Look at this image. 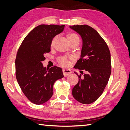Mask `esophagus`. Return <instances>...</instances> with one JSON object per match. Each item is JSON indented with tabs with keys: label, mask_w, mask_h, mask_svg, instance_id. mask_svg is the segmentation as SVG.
I'll return each instance as SVG.
<instances>
[{
	"label": "esophagus",
	"mask_w": 130,
	"mask_h": 130,
	"mask_svg": "<svg viewBox=\"0 0 130 130\" xmlns=\"http://www.w3.org/2000/svg\"><path fill=\"white\" fill-rule=\"evenodd\" d=\"M63 73L64 77H67L72 73V71L69 69H63Z\"/></svg>",
	"instance_id": "obj_1"
}]
</instances>
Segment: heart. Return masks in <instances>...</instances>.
I'll return each instance as SVG.
<instances>
[{"instance_id":"b5f03b06","label":"heart","mask_w":130,"mask_h":130,"mask_svg":"<svg viewBox=\"0 0 130 130\" xmlns=\"http://www.w3.org/2000/svg\"><path fill=\"white\" fill-rule=\"evenodd\" d=\"M57 36H55L53 38L52 42H51V46H53L54 45L55 43V42L57 40ZM68 39L69 42H72L76 41V40H79V37H78V36L76 34L71 32V33H69L68 35ZM60 63L62 65L65 66H67L68 64V62L66 58H62L60 60Z\"/></svg>"}]
</instances>
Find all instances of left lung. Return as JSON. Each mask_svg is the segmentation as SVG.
Returning <instances> with one entry per match:
<instances>
[{
    "label": "left lung",
    "mask_w": 130,
    "mask_h": 130,
    "mask_svg": "<svg viewBox=\"0 0 130 130\" xmlns=\"http://www.w3.org/2000/svg\"><path fill=\"white\" fill-rule=\"evenodd\" d=\"M80 35L82 46L80 59L74 68L85 70L87 73L78 76V83L72 90L74 99L80 103L89 104L103 93L111 73V54L104 39L87 25L69 26Z\"/></svg>",
    "instance_id": "1"
}]
</instances>
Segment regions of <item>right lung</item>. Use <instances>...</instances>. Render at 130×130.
I'll return each mask as SVG.
<instances>
[{
    "mask_svg": "<svg viewBox=\"0 0 130 130\" xmlns=\"http://www.w3.org/2000/svg\"><path fill=\"white\" fill-rule=\"evenodd\" d=\"M64 25H40L31 30L19 47L15 61V76L23 93L36 105L48 101L53 94V85L63 77L62 69L57 66L49 69L42 61L50 52L51 42L64 30Z\"/></svg>",
    "mask_w": 130,
    "mask_h": 130,
    "instance_id": "right-lung-1",
    "label": "right lung"
}]
</instances>
